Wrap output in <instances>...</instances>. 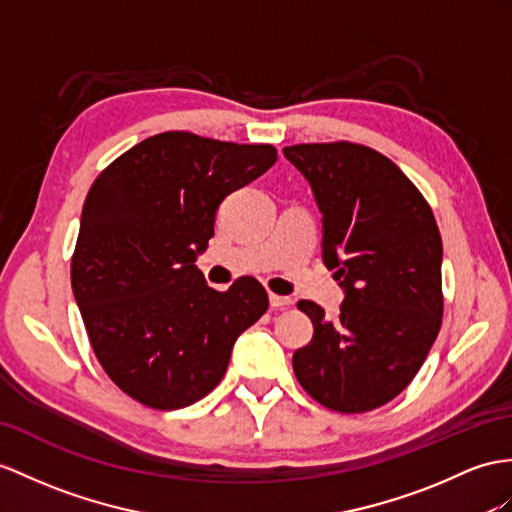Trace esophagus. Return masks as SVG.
Listing matches in <instances>:
<instances>
[{
    "label": "esophagus",
    "mask_w": 512,
    "mask_h": 512,
    "mask_svg": "<svg viewBox=\"0 0 512 512\" xmlns=\"http://www.w3.org/2000/svg\"><path fill=\"white\" fill-rule=\"evenodd\" d=\"M269 304H271L273 308H286V306H291V304H293V299H291V297H286V295H276V293H271V295H269Z\"/></svg>",
    "instance_id": "obj_1"
}]
</instances>
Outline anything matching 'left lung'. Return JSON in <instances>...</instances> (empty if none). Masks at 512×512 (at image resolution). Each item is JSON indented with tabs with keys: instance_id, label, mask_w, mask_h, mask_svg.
<instances>
[{
	"instance_id": "obj_1",
	"label": "left lung",
	"mask_w": 512,
	"mask_h": 512,
	"mask_svg": "<svg viewBox=\"0 0 512 512\" xmlns=\"http://www.w3.org/2000/svg\"><path fill=\"white\" fill-rule=\"evenodd\" d=\"M282 152L313 189L321 258L345 293L334 321L315 302L297 304L315 332L293 371L326 408L367 413L406 389L441 330V234L417 186L376 149L341 141Z\"/></svg>"
}]
</instances>
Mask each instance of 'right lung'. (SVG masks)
<instances>
[{
	"mask_svg": "<svg viewBox=\"0 0 512 512\" xmlns=\"http://www.w3.org/2000/svg\"><path fill=\"white\" fill-rule=\"evenodd\" d=\"M278 160L271 145L162 132L93 182L71 260V286L99 365L149 408L195 404L221 382L234 341L265 315L254 278L210 289L195 260L219 204Z\"/></svg>",
	"mask_w": 512,
	"mask_h": 512,
	"instance_id": "obj_1",
	"label": "right lung"
}]
</instances>
